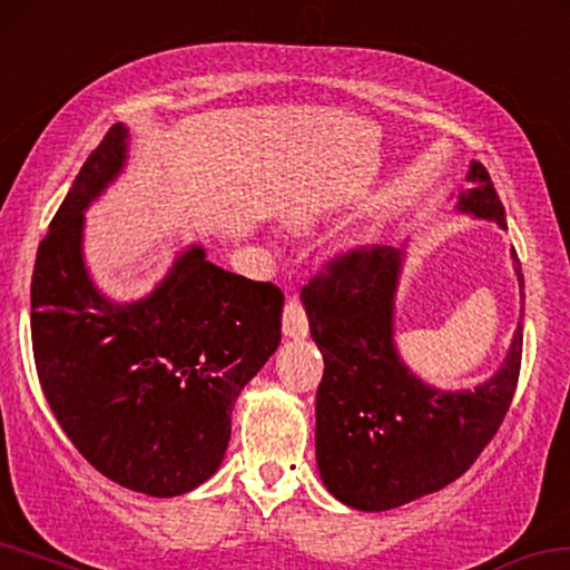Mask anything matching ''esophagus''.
Masks as SVG:
<instances>
[{
    "instance_id": "obj_1",
    "label": "esophagus",
    "mask_w": 570,
    "mask_h": 570,
    "mask_svg": "<svg viewBox=\"0 0 570 570\" xmlns=\"http://www.w3.org/2000/svg\"><path fill=\"white\" fill-rule=\"evenodd\" d=\"M283 334L301 338L308 334V313H305L301 297L287 295L285 308H283Z\"/></svg>"
}]
</instances>
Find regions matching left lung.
I'll list each match as a JSON object with an SVG mask.
<instances>
[{"label": "left lung", "mask_w": 570, "mask_h": 570, "mask_svg": "<svg viewBox=\"0 0 570 570\" xmlns=\"http://www.w3.org/2000/svg\"><path fill=\"white\" fill-rule=\"evenodd\" d=\"M466 180L461 212L507 229L484 165H471ZM397 269L400 252L358 244L328 257L303 287L311 336L326 364L315 395V459L328 492L364 512L413 502L466 474L502 425L522 364L520 326L502 370L474 392L420 382L392 346Z\"/></svg>", "instance_id": "1"}]
</instances>
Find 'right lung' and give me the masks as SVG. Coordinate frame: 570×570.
Masks as SVG:
<instances>
[{
  "instance_id": "1",
  "label": "right lung",
  "mask_w": 570,
  "mask_h": 570,
  "mask_svg": "<svg viewBox=\"0 0 570 570\" xmlns=\"http://www.w3.org/2000/svg\"><path fill=\"white\" fill-rule=\"evenodd\" d=\"M114 125L76 175L32 273V354L52 415L114 484L178 497L214 474L239 392L279 344L283 291L188 249L145 301L114 305L81 259L83 208L119 173Z\"/></svg>"
}]
</instances>
